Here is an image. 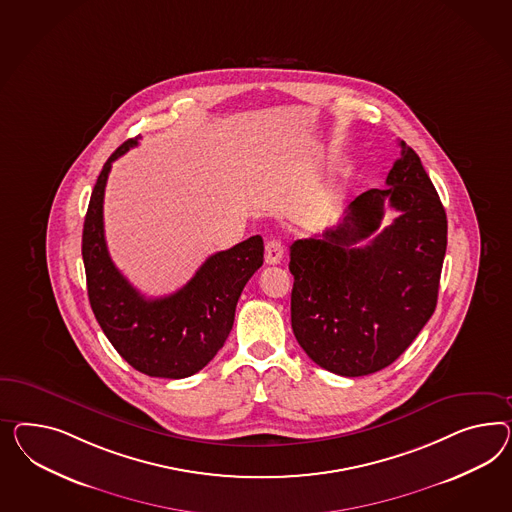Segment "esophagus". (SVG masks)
Returning a JSON list of instances; mask_svg holds the SVG:
<instances>
[{
	"label": "esophagus",
	"mask_w": 512,
	"mask_h": 512,
	"mask_svg": "<svg viewBox=\"0 0 512 512\" xmlns=\"http://www.w3.org/2000/svg\"><path fill=\"white\" fill-rule=\"evenodd\" d=\"M283 261V244L279 240H268L264 249V263L279 264Z\"/></svg>",
	"instance_id": "34e87169"
}]
</instances>
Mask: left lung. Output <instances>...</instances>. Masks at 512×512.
<instances>
[{
    "label": "left lung",
    "instance_id": "8db88e82",
    "mask_svg": "<svg viewBox=\"0 0 512 512\" xmlns=\"http://www.w3.org/2000/svg\"><path fill=\"white\" fill-rule=\"evenodd\" d=\"M399 145L387 188L358 195L337 225L291 246L292 332L330 373L382 371L436 309L447 216L419 156ZM386 202L398 218L380 230Z\"/></svg>",
    "mask_w": 512,
    "mask_h": 512
}]
</instances>
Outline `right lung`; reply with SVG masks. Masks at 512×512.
Listing matches in <instances>:
<instances>
[{"label": "right lung", "instance_id": "right-lung-1", "mask_svg": "<svg viewBox=\"0 0 512 512\" xmlns=\"http://www.w3.org/2000/svg\"><path fill=\"white\" fill-rule=\"evenodd\" d=\"M128 139L98 175L83 221L82 257L89 304L113 348L154 378L199 373L233 330L236 302L263 266L261 236L210 255L195 276L164 298H145L113 264L104 236V190L111 164L138 145Z\"/></svg>", "mask_w": 512, "mask_h": 512}]
</instances>
